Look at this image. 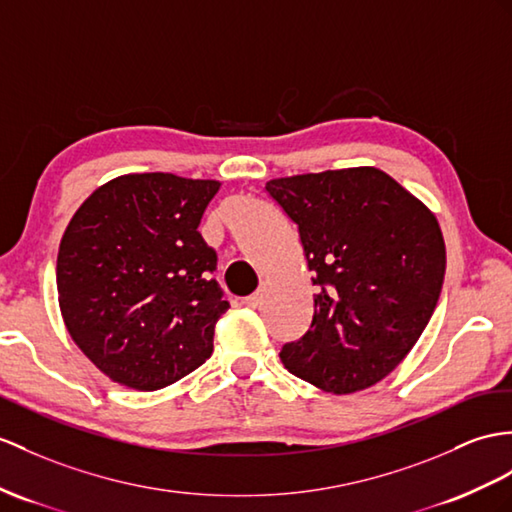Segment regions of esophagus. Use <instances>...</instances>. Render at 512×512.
<instances>
[{"mask_svg": "<svg viewBox=\"0 0 512 512\" xmlns=\"http://www.w3.org/2000/svg\"><path fill=\"white\" fill-rule=\"evenodd\" d=\"M243 304H245L247 308H258L260 304H263V293H254V295L245 297V299H243Z\"/></svg>", "mask_w": 512, "mask_h": 512, "instance_id": "obj_1", "label": "esophagus"}]
</instances>
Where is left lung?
<instances>
[{
    "instance_id": "left-lung-1",
    "label": "left lung",
    "mask_w": 512,
    "mask_h": 512,
    "mask_svg": "<svg viewBox=\"0 0 512 512\" xmlns=\"http://www.w3.org/2000/svg\"><path fill=\"white\" fill-rule=\"evenodd\" d=\"M265 191L297 226L317 286L310 330L282 345L284 367L328 393L369 389L413 350L441 297L436 217L373 167L280 178Z\"/></svg>"
}]
</instances>
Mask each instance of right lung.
<instances>
[{
  "label": "right lung",
  "mask_w": 512,
  "mask_h": 512,
  "mask_svg": "<svg viewBox=\"0 0 512 512\" xmlns=\"http://www.w3.org/2000/svg\"><path fill=\"white\" fill-rule=\"evenodd\" d=\"M215 180L132 173L97 189L58 249L56 284L71 339L128 389L156 391L213 354L230 304L217 254L197 232Z\"/></svg>",
  "instance_id": "right-lung-1"
}]
</instances>
